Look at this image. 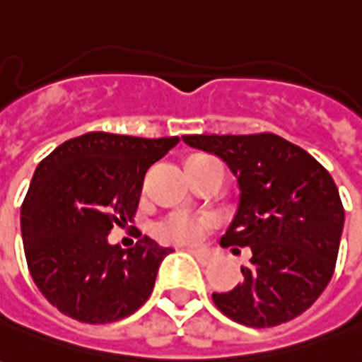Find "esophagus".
<instances>
[{
  "instance_id": "1",
  "label": "esophagus",
  "mask_w": 362,
  "mask_h": 362,
  "mask_svg": "<svg viewBox=\"0 0 362 362\" xmlns=\"http://www.w3.org/2000/svg\"><path fill=\"white\" fill-rule=\"evenodd\" d=\"M188 251L196 257L199 264H209L211 260L216 259V252L209 251V249H188Z\"/></svg>"
}]
</instances>
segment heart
I'll return each mask as SVG.
<instances>
[{
    "instance_id": "1",
    "label": "heart",
    "mask_w": 362,
    "mask_h": 362,
    "mask_svg": "<svg viewBox=\"0 0 362 362\" xmlns=\"http://www.w3.org/2000/svg\"><path fill=\"white\" fill-rule=\"evenodd\" d=\"M207 227H209V221L206 217L178 211V214H170L168 217H164L156 229H158V235L163 237L164 241L180 243V245H196L206 235Z\"/></svg>"
}]
</instances>
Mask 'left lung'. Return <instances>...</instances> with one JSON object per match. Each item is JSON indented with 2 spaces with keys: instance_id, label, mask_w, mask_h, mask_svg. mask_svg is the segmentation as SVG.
<instances>
[{
  "instance_id": "left-lung-1",
  "label": "left lung",
  "mask_w": 362,
  "mask_h": 362,
  "mask_svg": "<svg viewBox=\"0 0 362 362\" xmlns=\"http://www.w3.org/2000/svg\"><path fill=\"white\" fill-rule=\"evenodd\" d=\"M182 139L221 158L239 186L221 247H251L252 257L241 267L243 282L214 292L217 308L249 327H274L304 313L329 284L345 223L329 173L272 133Z\"/></svg>"
}]
</instances>
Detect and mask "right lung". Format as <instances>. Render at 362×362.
Segmentation results:
<instances>
[{
  "instance_id": "add662e5",
  "label": "right lung",
  "mask_w": 362,
  "mask_h": 362,
  "mask_svg": "<svg viewBox=\"0 0 362 362\" xmlns=\"http://www.w3.org/2000/svg\"><path fill=\"white\" fill-rule=\"evenodd\" d=\"M178 137L86 133L40 160L21 206L27 267L40 294L84 323H110L137 312L173 252L151 237L111 245L113 225L133 221L146 170Z\"/></svg>"
}]
</instances>
